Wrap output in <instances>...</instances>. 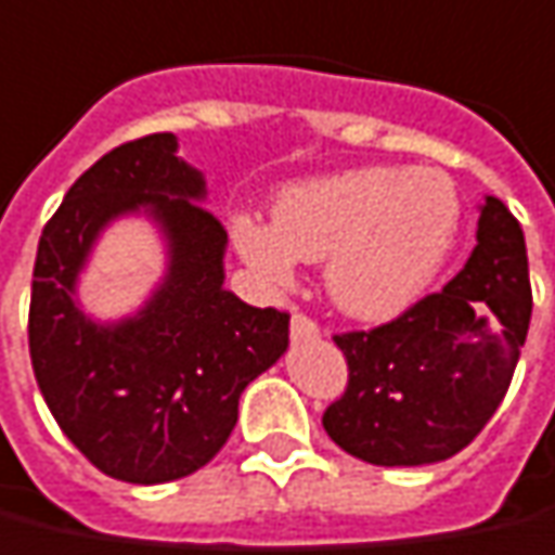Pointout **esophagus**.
<instances>
[{
  "label": "esophagus",
  "mask_w": 555,
  "mask_h": 555,
  "mask_svg": "<svg viewBox=\"0 0 555 555\" xmlns=\"http://www.w3.org/2000/svg\"><path fill=\"white\" fill-rule=\"evenodd\" d=\"M318 324L304 312H294L291 315V339H315L318 336Z\"/></svg>",
  "instance_id": "1"
}]
</instances>
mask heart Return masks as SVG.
<instances>
[{
	"label": "heart",
	"mask_w": 555,
	"mask_h": 555,
	"mask_svg": "<svg viewBox=\"0 0 555 555\" xmlns=\"http://www.w3.org/2000/svg\"><path fill=\"white\" fill-rule=\"evenodd\" d=\"M460 197L439 170L366 165L291 185L273 224L240 216L234 240L258 273L285 282L294 261H327V291L348 315L409 309L448 261Z\"/></svg>",
	"instance_id": "b5f03b06"
}]
</instances>
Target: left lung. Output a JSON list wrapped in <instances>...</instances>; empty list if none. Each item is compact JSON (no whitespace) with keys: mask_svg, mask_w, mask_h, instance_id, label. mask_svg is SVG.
<instances>
[{"mask_svg":"<svg viewBox=\"0 0 555 555\" xmlns=\"http://www.w3.org/2000/svg\"><path fill=\"white\" fill-rule=\"evenodd\" d=\"M532 318L520 222L487 197L478 246L456 276L372 331L336 333L348 385L321 424L372 466H426L460 453L493 417Z\"/></svg>","mask_w":555,"mask_h":555,"instance_id":"8db88e82","label":"left lung"}]
</instances>
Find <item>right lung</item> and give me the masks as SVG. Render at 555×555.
<instances>
[{
  "label": "right lung",
  "instance_id": "right-lung-1",
  "mask_svg": "<svg viewBox=\"0 0 555 555\" xmlns=\"http://www.w3.org/2000/svg\"><path fill=\"white\" fill-rule=\"evenodd\" d=\"M170 131L122 143L77 177L38 240L29 304L35 382L95 468L165 483L207 466L237 424L240 393L288 348V312L224 291L222 222ZM146 209L169 237V276L134 319L95 325L76 273L104 223Z\"/></svg>",
  "mask_w": 555,
  "mask_h": 555
}]
</instances>
